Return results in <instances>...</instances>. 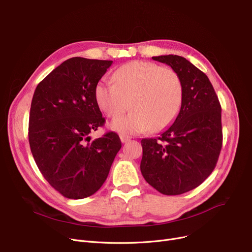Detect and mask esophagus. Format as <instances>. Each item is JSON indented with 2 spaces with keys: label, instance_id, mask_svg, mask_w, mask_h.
<instances>
[{
  "label": "esophagus",
  "instance_id": "esophagus-1",
  "mask_svg": "<svg viewBox=\"0 0 252 252\" xmlns=\"http://www.w3.org/2000/svg\"><path fill=\"white\" fill-rule=\"evenodd\" d=\"M120 139H121V141H122L123 143H126V142H128L131 138H130L129 136H127V135L122 134V135H120Z\"/></svg>",
  "mask_w": 252,
  "mask_h": 252
}]
</instances>
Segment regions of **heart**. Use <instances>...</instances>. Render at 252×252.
Segmentation results:
<instances>
[{"instance_id": "heart-1", "label": "heart", "mask_w": 252, "mask_h": 252, "mask_svg": "<svg viewBox=\"0 0 252 252\" xmlns=\"http://www.w3.org/2000/svg\"><path fill=\"white\" fill-rule=\"evenodd\" d=\"M114 82L100 81L95 97L109 117L133 111L113 120L111 128L125 134H137L152 128L159 131L170 125L181 112L184 85L171 67L150 62H131L116 70Z\"/></svg>"}]
</instances>
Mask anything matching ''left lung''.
Returning a JSON list of instances; mask_svg holds the SVG:
<instances>
[{"label": "left lung", "mask_w": 252, "mask_h": 252, "mask_svg": "<svg viewBox=\"0 0 252 252\" xmlns=\"http://www.w3.org/2000/svg\"><path fill=\"white\" fill-rule=\"evenodd\" d=\"M181 76L184 100L172 125L157 138L141 140L140 171L161 194L175 196L211 174L222 146L221 106L208 77L178 55L152 57Z\"/></svg>", "instance_id": "1"}]
</instances>
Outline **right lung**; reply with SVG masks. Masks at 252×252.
I'll use <instances>...</instances> for the list:
<instances>
[{"label": "right lung", "mask_w": 252, "mask_h": 252, "mask_svg": "<svg viewBox=\"0 0 252 252\" xmlns=\"http://www.w3.org/2000/svg\"><path fill=\"white\" fill-rule=\"evenodd\" d=\"M112 63L69 58L33 93L29 123L32 157L46 181L68 199L96 193L122 147L112 131L92 141L89 135L105 122L95 88Z\"/></svg>", "instance_id": "add662e5"}]
</instances>
